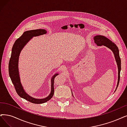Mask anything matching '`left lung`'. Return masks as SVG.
Here are the masks:
<instances>
[{"label":"left lung","mask_w":127,"mask_h":127,"mask_svg":"<svg viewBox=\"0 0 127 127\" xmlns=\"http://www.w3.org/2000/svg\"><path fill=\"white\" fill-rule=\"evenodd\" d=\"M94 42L96 44L97 46H105L107 47V48H109L111 51L113 52L114 56L115 58L116 62L117 63L118 67V82L117 85V87L115 91L117 89V87L119 84V80H120V73L121 70V59L119 56V49L117 45L113 42H111L110 39L107 38L106 37L103 36V35H95L94 37ZM72 95H73L72 93Z\"/></svg>","instance_id":"8db88e82"}]
</instances>
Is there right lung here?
<instances>
[{"instance_id": "add662e5", "label": "right lung", "mask_w": 127, "mask_h": 127, "mask_svg": "<svg viewBox=\"0 0 127 127\" xmlns=\"http://www.w3.org/2000/svg\"><path fill=\"white\" fill-rule=\"evenodd\" d=\"M47 33L44 29H37L30 30L24 32L23 34L14 42L12 48V52L9 63V73L12 82L14 85L17 94L20 97L34 104H42L46 103L52 98L54 93V79L58 73H56L51 79V91L47 97L44 98H35L29 95L23 89L20 80L18 63L19 58L21 50L26 44L33 37H36Z\"/></svg>"}]
</instances>
